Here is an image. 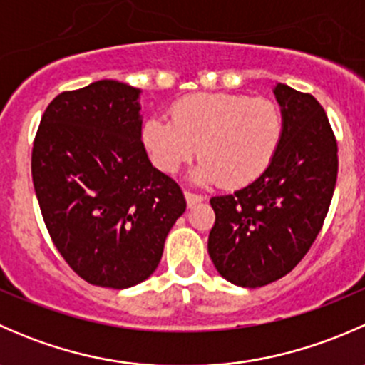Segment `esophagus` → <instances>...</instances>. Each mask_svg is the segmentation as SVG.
Segmentation results:
<instances>
[{"instance_id": "34e87169", "label": "esophagus", "mask_w": 365, "mask_h": 365, "mask_svg": "<svg viewBox=\"0 0 365 365\" xmlns=\"http://www.w3.org/2000/svg\"><path fill=\"white\" fill-rule=\"evenodd\" d=\"M185 200H187V205L194 206L201 203V201H205V197L201 196V194H194V192H189V190H185Z\"/></svg>"}]
</instances>
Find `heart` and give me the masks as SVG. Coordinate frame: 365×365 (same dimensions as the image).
Listing matches in <instances>:
<instances>
[{"mask_svg":"<svg viewBox=\"0 0 365 365\" xmlns=\"http://www.w3.org/2000/svg\"><path fill=\"white\" fill-rule=\"evenodd\" d=\"M171 120L152 116L143 143L155 168L178 171L200 152L194 180L237 189L256 182L274 162L284 138L275 102L240 93H194L176 101Z\"/></svg>","mask_w":365,"mask_h":365,"instance_id":"obj_1","label":"heart"}]
</instances>
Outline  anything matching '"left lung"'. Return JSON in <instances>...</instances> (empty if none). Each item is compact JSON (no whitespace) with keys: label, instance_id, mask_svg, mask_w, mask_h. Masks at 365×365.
Instances as JSON below:
<instances>
[{"label":"left lung","instance_id":"obj_1","mask_svg":"<svg viewBox=\"0 0 365 365\" xmlns=\"http://www.w3.org/2000/svg\"><path fill=\"white\" fill-rule=\"evenodd\" d=\"M284 138L270 168L244 189L210 200L208 254L217 272L259 288L293 270L323 226L337 180V143L312 95L277 83Z\"/></svg>","mask_w":365,"mask_h":365}]
</instances>
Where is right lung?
I'll return each mask as SVG.
<instances>
[{
  "instance_id": "add662e5",
  "label": "right lung",
  "mask_w": 365,
  "mask_h": 365,
  "mask_svg": "<svg viewBox=\"0 0 365 365\" xmlns=\"http://www.w3.org/2000/svg\"><path fill=\"white\" fill-rule=\"evenodd\" d=\"M139 95L113 79L63 91L33 143V185L47 231L70 268L102 288L146 281L187 206L178 183L148 159Z\"/></svg>"
}]
</instances>
